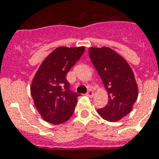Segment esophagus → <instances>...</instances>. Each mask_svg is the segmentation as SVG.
<instances>
[{
    "instance_id": "esophagus-1",
    "label": "esophagus",
    "mask_w": 159,
    "mask_h": 159,
    "mask_svg": "<svg viewBox=\"0 0 159 159\" xmlns=\"http://www.w3.org/2000/svg\"><path fill=\"white\" fill-rule=\"evenodd\" d=\"M86 95H87V96L90 97V98H91V97H93V90L90 89L89 91V92L87 93Z\"/></svg>"
}]
</instances>
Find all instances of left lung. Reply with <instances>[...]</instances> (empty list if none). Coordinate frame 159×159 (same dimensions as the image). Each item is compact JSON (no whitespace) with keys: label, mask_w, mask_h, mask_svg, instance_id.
Segmentation results:
<instances>
[{"label":"left lung","mask_w":159,"mask_h":159,"mask_svg":"<svg viewBox=\"0 0 159 159\" xmlns=\"http://www.w3.org/2000/svg\"><path fill=\"white\" fill-rule=\"evenodd\" d=\"M89 53L109 98L107 107L97 111L109 122L119 121L132 111L138 97L133 70L126 60L110 48H89Z\"/></svg>","instance_id":"1"}]
</instances>
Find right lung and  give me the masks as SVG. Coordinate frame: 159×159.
Masks as SVG:
<instances>
[{"mask_svg": "<svg viewBox=\"0 0 159 159\" xmlns=\"http://www.w3.org/2000/svg\"><path fill=\"white\" fill-rule=\"evenodd\" d=\"M84 51V47H59L41 64L32 80L30 93L42 119L60 124L72 116L79 94L70 90L66 75Z\"/></svg>", "mask_w": 159, "mask_h": 159, "instance_id": "add662e5", "label": "right lung"}]
</instances>
